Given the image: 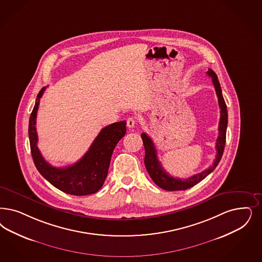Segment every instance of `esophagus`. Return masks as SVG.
<instances>
[{
  "instance_id": "34e87169",
  "label": "esophagus",
  "mask_w": 262,
  "mask_h": 262,
  "mask_svg": "<svg viewBox=\"0 0 262 262\" xmlns=\"http://www.w3.org/2000/svg\"><path fill=\"white\" fill-rule=\"evenodd\" d=\"M136 124V118L129 117L128 119H127V120H126V125H127V126H128L129 128H132V127H135Z\"/></svg>"
}]
</instances>
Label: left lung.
<instances>
[{
  "instance_id": "obj_1",
  "label": "left lung",
  "mask_w": 262,
  "mask_h": 262,
  "mask_svg": "<svg viewBox=\"0 0 262 262\" xmlns=\"http://www.w3.org/2000/svg\"><path fill=\"white\" fill-rule=\"evenodd\" d=\"M207 74L210 77H212V82H213L215 90H216L219 105L221 108V118H220V123H219V136L216 138V159H215L213 164L208 169L198 173L188 179H180V178L172 177L167 172H165L162 166V163H160L158 156H157V150H156L153 140L147 136V134H145V133L141 134L145 148L144 163L146 169L149 173L150 177L152 178V180L154 181V183L163 190L173 191V190H185L190 189L194 185L199 184L200 181L206 178L208 175L216 168V165L219 164L222 157H223L225 145H226L227 109H226V101L223 97L221 85H220L216 73L213 72L211 69H209Z\"/></svg>"
}]
</instances>
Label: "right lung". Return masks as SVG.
I'll return each instance as SVG.
<instances>
[{"mask_svg": "<svg viewBox=\"0 0 262 262\" xmlns=\"http://www.w3.org/2000/svg\"><path fill=\"white\" fill-rule=\"evenodd\" d=\"M46 87L36 97V103L29 121L31 153L38 172L58 190L72 195L96 193L102 187L108 173L114 148L126 133V122L121 121L103 127L81 159L70 166L54 167L46 162L37 148L36 113L39 99Z\"/></svg>", "mask_w": 262, "mask_h": 262, "instance_id": "right-lung-1", "label": "right lung"}]
</instances>
